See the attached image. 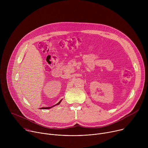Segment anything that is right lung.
<instances>
[{
	"instance_id": "right-lung-1",
	"label": "right lung",
	"mask_w": 148,
	"mask_h": 148,
	"mask_svg": "<svg viewBox=\"0 0 148 148\" xmlns=\"http://www.w3.org/2000/svg\"><path fill=\"white\" fill-rule=\"evenodd\" d=\"M61 100L58 103H57V104H56V105H58V104H59V103L61 102ZM54 105H53V106L50 107H44V108H41L40 109H43V110H45H45H47V109H50V108H51V107H54Z\"/></svg>"
}]
</instances>
